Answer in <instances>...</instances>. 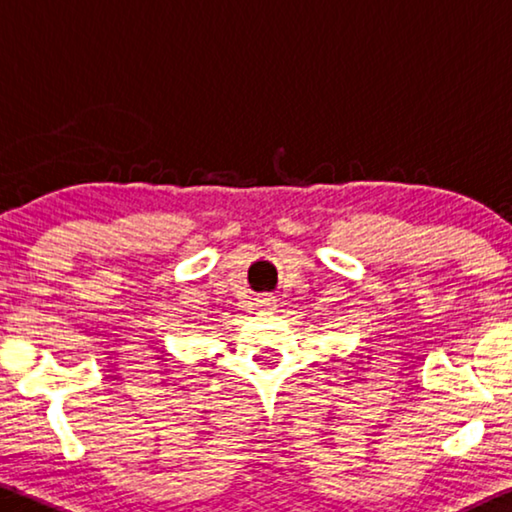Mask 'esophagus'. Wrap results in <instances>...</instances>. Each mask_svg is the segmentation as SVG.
Returning a JSON list of instances; mask_svg holds the SVG:
<instances>
[{"mask_svg": "<svg viewBox=\"0 0 512 512\" xmlns=\"http://www.w3.org/2000/svg\"><path fill=\"white\" fill-rule=\"evenodd\" d=\"M274 302H277V300H274L272 293H263V295L256 297V306H263V309H272Z\"/></svg>", "mask_w": 512, "mask_h": 512, "instance_id": "obj_1", "label": "esophagus"}]
</instances>
